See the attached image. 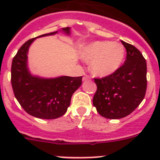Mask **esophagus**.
Wrapping results in <instances>:
<instances>
[{"label": "esophagus", "mask_w": 160, "mask_h": 160, "mask_svg": "<svg viewBox=\"0 0 160 160\" xmlns=\"http://www.w3.org/2000/svg\"><path fill=\"white\" fill-rule=\"evenodd\" d=\"M82 80L83 81H88V80H90V77H89L88 75H85L84 77L82 78Z\"/></svg>", "instance_id": "obj_1"}]
</instances>
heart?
<instances>
[{
    "label": "heart",
    "mask_w": 160,
    "mask_h": 160,
    "mask_svg": "<svg viewBox=\"0 0 160 160\" xmlns=\"http://www.w3.org/2000/svg\"><path fill=\"white\" fill-rule=\"evenodd\" d=\"M125 56L122 44L110 41L91 42L82 49V58L90 62V70L98 77H107L118 70Z\"/></svg>",
    "instance_id": "obj_1"
}]
</instances>
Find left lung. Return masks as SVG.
<instances>
[{
  "mask_svg": "<svg viewBox=\"0 0 160 160\" xmlns=\"http://www.w3.org/2000/svg\"><path fill=\"white\" fill-rule=\"evenodd\" d=\"M127 59L111 75L94 78L97 91L93 105L100 115L111 119L128 116L142 102L147 90V62L135 46L121 41Z\"/></svg>",
  "mask_w": 160,
  "mask_h": 160,
  "instance_id": "left-lung-1",
  "label": "left lung"
}]
</instances>
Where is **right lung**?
I'll return each mask as SVG.
<instances>
[{"label": "right lung", "mask_w": 160, "mask_h": 160, "mask_svg": "<svg viewBox=\"0 0 160 160\" xmlns=\"http://www.w3.org/2000/svg\"><path fill=\"white\" fill-rule=\"evenodd\" d=\"M66 35L70 28H62ZM58 31L32 38L20 48L12 59L11 83L17 100L29 114L38 118L54 119L62 116L70 105L73 94L82 85V77L60 76L42 78L32 75L28 67V51L35 39L50 36Z\"/></svg>", "instance_id": "1"}]
</instances>
